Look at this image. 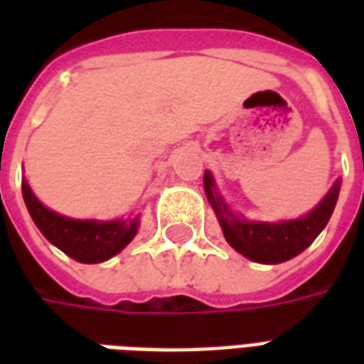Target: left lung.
Segmentation results:
<instances>
[{"mask_svg":"<svg viewBox=\"0 0 364 364\" xmlns=\"http://www.w3.org/2000/svg\"><path fill=\"white\" fill-rule=\"evenodd\" d=\"M339 189H341V181L337 179L333 187L328 191V195L321 198L320 205L298 220L273 222V224L250 222L230 210L224 198L216 191L213 173L205 171L206 197L220 222L226 242L247 259L267 263V265L296 257L298 253L304 252L320 236V232L326 228L329 216L336 208Z\"/></svg>","mask_w":364,"mask_h":364,"instance_id":"obj_1","label":"left lung"}]
</instances>
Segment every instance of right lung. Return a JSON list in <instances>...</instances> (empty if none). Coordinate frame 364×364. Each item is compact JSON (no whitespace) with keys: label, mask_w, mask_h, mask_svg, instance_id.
I'll return each instance as SVG.
<instances>
[{"label":"right lung","mask_w":364,"mask_h":364,"mask_svg":"<svg viewBox=\"0 0 364 364\" xmlns=\"http://www.w3.org/2000/svg\"><path fill=\"white\" fill-rule=\"evenodd\" d=\"M23 198L43 236L80 263H101L122 252L138 232V216L127 220H75L52 213L23 181Z\"/></svg>","instance_id":"obj_1"}]
</instances>
